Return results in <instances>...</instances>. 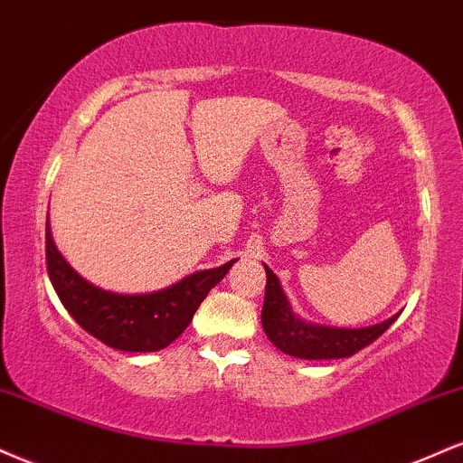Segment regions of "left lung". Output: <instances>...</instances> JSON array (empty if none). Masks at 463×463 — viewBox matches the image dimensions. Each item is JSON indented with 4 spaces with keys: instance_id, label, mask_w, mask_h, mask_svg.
<instances>
[{
    "instance_id": "left-lung-1",
    "label": "left lung",
    "mask_w": 463,
    "mask_h": 463,
    "mask_svg": "<svg viewBox=\"0 0 463 463\" xmlns=\"http://www.w3.org/2000/svg\"><path fill=\"white\" fill-rule=\"evenodd\" d=\"M266 269V292L262 307V327L269 340L286 355L298 357V360H340L351 357L364 346L377 340L396 317L383 320L364 329H335L320 327V325H307L306 320L292 314L288 298L281 290L279 279L269 266Z\"/></svg>"
}]
</instances>
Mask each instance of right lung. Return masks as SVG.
Instances as JSON below:
<instances>
[{
	"instance_id": "1",
	"label": "right lung",
	"mask_w": 463,
	"mask_h": 463,
	"mask_svg": "<svg viewBox=\"0 0 463 463\" xmlns=\"http://www.w3.org/2000/svg\"><path fill=\"white\" fill-rule=\"evenodd\" d=\"M45 260L53 290L80 327L110 349L128 353L160 351L177 340L201 301L236 262L232 260L219 269L201 270L151 295H114L81 279L64 262L52 241L49 225L45 227Z\"/></svg>"
}]
</instances>
